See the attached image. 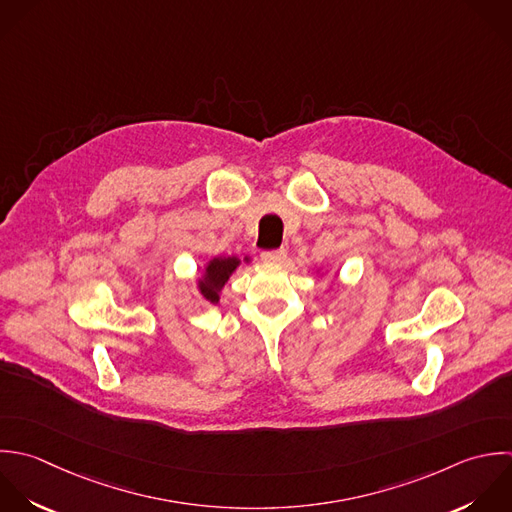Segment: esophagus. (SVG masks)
<instances>
[{"label":"esophagus","mask_w":512,"mask_h":512,"mask_svg":"<svg viewBox=\"0 0 512 512\" xmlns=\"http://www.w3.org/2000/svg\"><path fill=\"white\" fill-rule=\"evenodd\" d=\"M285 257H287V251H285V249H277V251H263V253H261V259H263L265 263H273V265L283 263V261H285Z\"/></svg>","instance_id":"34e87169"}]
</instances>
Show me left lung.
I'll list each match as a JSON object with an SVG mask.
<instances>
[{
    "label": "left lung",
    "instance_id": "obj_1",
    "mask_svg": "<svg viewBox=\"0 0 512 512\" xmlns=\"http://www.w3.org/2000/svg\"><path fill=\"white\" fill-rule=\"evenodd\" d=\"M317 273H321V269H317Z\"/></svg>",
    "mask_w": 512,
    "mask_h": 512
}]
</instances>
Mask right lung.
I'll use <instances>...</instances> for the list:
<instances>
[{"instance_id": "obj_1", "label": "right lung", "mask_w": 512, "mask_h": 512, "mask_svg": "<svg viewBox=\"0 0 512 512\" xmlns=\"http://www.w3.org/2000/svg\"><path fill=\"white\" fill-rule=\"evenodd\" d=\"M243 263H251V257L245 255L243 259L231 255V257H211L203 269L199 271V277L195 281L199 295L211 303V305H219L221 299V291L225 287V283L229 281V277L243 265Z\"/></svg>"}]
</instances>
